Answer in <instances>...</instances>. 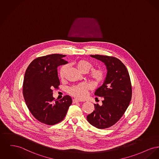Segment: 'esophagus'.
Wrapping results in <instances>:
<instances>
[{
    "label": "esophagus",
    "mask_w": 159,
    "mask_h": 159,
    "mask_svg": "<svg viewBox=\"0 0 159 159\" xmlns=\"http://www.w3.org/2000/svg\"><path fill=\"white\" fill-rule=\"evenodd\" d=\"M79 102H80V101L77 100V99H73V103H79Z\"/></svg>",
    "instance_id": "34e87169"
}]
</instances>
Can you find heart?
I'll list each match as a JSON object with an SVG mask.
<instances>
[{"label":"heart","mask_w":159,"mask_h":159,"mask_svg":"<svg viewBox=\"0 0 159 159\" xmlns=\"http://www.w3.org/2000/svg\"><path fill=\"white\" fill-rule=\"evenodd\" d=\"M75 65L77 68L82 73H86L93 67V65L86 60H79L75 62ZM66 70V66H63L59 70V75L61 79L64 78ZM87 77L91 84L95 86H97L103 83L106 76L103 70L100 68H94L88 73ZM88 89L89 86L87 84H80L71 86L68 89V93L73 97L79 100H82L86 97Z\"/></svg>","instance_id":"b5f03b06"}]
</instances>
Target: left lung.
I'll return each mask as SVG.
<instances>
[{
    "mask_svg": "<svg viewBox=\"0 0 159 159\" xmlns=\"http://www.w3.org/2000/svg\"><path fill=\"white\" fill-rule=\"evenodd\" d=\"M106 66L107 73L104 82L95 92L103 97L102 105L94 104L95 110L87 116L91 125L100 129L116 124L124 114L130 102L132 88L129 71L118 58L100 55H91Z\"/></svg>",
    "mask_w": 159,
    "mask_h": 159,
    "instance_id": "left-lung-1",
    "label": "left lung"
}]
</instances>
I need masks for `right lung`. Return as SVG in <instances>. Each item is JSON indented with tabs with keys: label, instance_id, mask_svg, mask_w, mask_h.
<instances>
[{
	"label": "right lung",
	"instance_id": "add662e5",
	"mask_svg": "<svg viewBox=\"0 0 159 159\" xmlns=\"http://www.w3.org/2000/svg\"><path fill=\"white\" fill-rule=\"evenodd\" d=\"M66 55L52 54L35 59L25 72L23 94L29 111L38 121L52 125L62 121L72 103L69 95L55 100L53 89L60 84L57 66L68 63Z\"/></svg>",
	"mask_w": 159,
	"mask_h": 159
}]
</instances>
